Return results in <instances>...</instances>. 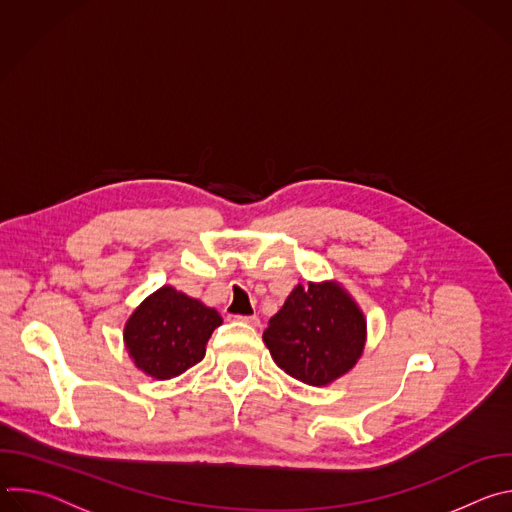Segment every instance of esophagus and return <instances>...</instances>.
Instances as JSON below:
<instances>
[{
    "label": "esophagus",
    "instance_id": "1",
    "mask_svg": "<svg viewBox=\"0 0 512 512\" xmlns=\"http://www.w3.org/2000/svg\"><path fill=\"white\" fill-rule=\"evenodd\" d=\"M233 320L245 322V324H251V326H257V324H259V318H257V316H233Z\"/></svg>",
    "mask_w": 512,
    "mask_h": 512
}]
</instances>
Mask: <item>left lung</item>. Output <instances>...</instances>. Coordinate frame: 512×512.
I'll use <instances>...</instances> for the list:
<instances>
[{"label": "left lung", "instance_id": "1", "mask_svg": "<svg viewBox=\"0 0 512 512\" xmlns=\"http://www.w3.org/2000/svg\"><path fill=\"white\" fill-rule=\"evenodd\" d=\"M367 322L336 283L298 285L269 320L263 342L277 367L322 387L348 373L362 354Z\"/></svg>", "mask_w": 512, "mask_h": 512}]
</instances>
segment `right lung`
<instances>
[{
  "label": "right lung",
  "instance_id": "1",
  "mask_svg": "<svg viewBox=\"0 0 512 512\" xmlns=\"http://www.w3.org/2000/svg\"><path fill=\"white\" fill-rule=\"evenodd\" d=\"M221 324L216 310L164 285L129 318L125 346L137 369L164 381L200 362L212 330Z\"/></svg>",
  "mask_w": 512,
  "mask_h": 512
}]
</instances>
